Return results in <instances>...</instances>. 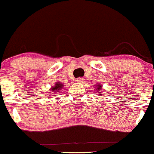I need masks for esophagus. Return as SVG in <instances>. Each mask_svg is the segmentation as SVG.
Wrapping results in <instances>:
<instances>
[{
    "label": "esophagus",
    "mask_w": 154,
    "mask_h": 154,
    "mask_svg": "<svg viewBox=\"0 0 154 154\" xmlns=\"http://www.w3.org/2000/svg\"><path fill=\"white\" fill-rule=\"evenodd\" d=\"M76 82H79V83H82V82H83V79H82V78H78L76 79Z\"/></svg>",
    "instance_id": "1"
}]
</instances>
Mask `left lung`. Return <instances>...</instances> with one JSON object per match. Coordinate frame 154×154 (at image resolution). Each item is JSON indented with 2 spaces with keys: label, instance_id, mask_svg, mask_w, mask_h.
I'll return each instance as SVG.
<instances>
[{
  "label": "left lung",
  "instance_id": "obj_1",
  "mask_svg": "<svg viewBox=\"0 0 154 154\" xmlns=\"http://www.w3.org/2000/svg\"><path fill=\"white\" fill-rule=\"evenodd\" d=\"M96 86L97 87V89H96V91H97V93H96V94H98L99 92L103 93V89H102V85H96ZM100 95H103V94H100Z\"/></svg>",
  "mask_w": 154,
  "mask_h": 154
}]
</instances>
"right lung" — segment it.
Wrapping results in <instances>:
<instances>
[{
  "label": "right lung",
  "instance_id": "right-lung-1",
  "mask_svg": "<svg viewBox=\"0 0 154 154\" xmlns=\"http://www.w3.org/2000/svg\"><path fill=\"white\" fill-rule=\"evenodd\" d=\"M63 86V85H62L61 82H56V83L54 84V86L51 87V89H50V91H52V92H54V93L57 92V91H60V90L62 89Z\"/></svg>",
  "mask_w": 154,
  "mask_h": 154
}]
</instances>
